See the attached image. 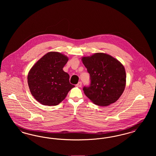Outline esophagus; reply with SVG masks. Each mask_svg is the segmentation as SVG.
Here are the masks:
<instances>
[{
  "mask_svg": "<svg viewBox=\"0 0 156 156\" xmlns=\"http://www.w3.org/2000/svg\"><path fill=\"white\" fill-rule=\"evenodd\" d=\"M82 86V82H79L77 84H76V87H81Z\"/></svg>",
  "mask_w": 156,
  "mask_h": 156,
  "instance_id": "1",
  "label": "esophagus"
}]
</instances>
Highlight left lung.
I'll list each match as a JSON object with an SVG mask.
<instances>
[{"label": "left lung", "instance_id": "1", "mask_svg": "<svg viewBox=\"0 0 156 156\" xmlns=\"http://www.w3.org/2000/svg\"><path fill=\"white\" fill-rule=\"evenodd\" d=\"M82 60L90 75V85L83 88L85 95L99 106L115 102L126 86L123 66L111 55L100 52L83 57Z\"/></svg>", "mask_w": 156, "mask_h": 156}]
</instances>
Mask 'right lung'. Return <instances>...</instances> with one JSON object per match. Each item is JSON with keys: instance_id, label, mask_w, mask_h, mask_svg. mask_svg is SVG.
<instances>
[{"instance_id": "1", "label": "right lung", "mask_w": 156, "mask_h": 156, "mask_svg": "<svg viewBox=\"0 0 156 156\" xmlns=\"http://www.w3.org/2000/svg\"><path fill=\"white\" fill-rule=\"evenodd\" d=\"M68 60L59 52H48L30 69L27 76L29 89L40 104L57 105L74 87L69 82V75L62 69Z\"/></svg>"}]
</instances>
